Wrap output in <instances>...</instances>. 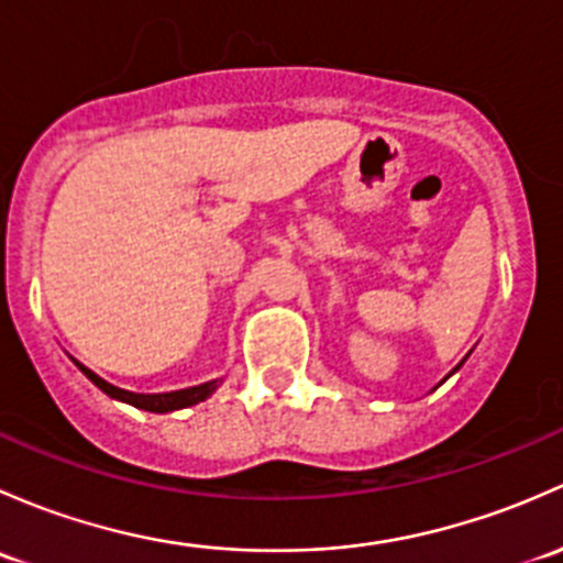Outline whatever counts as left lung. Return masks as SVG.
Here are the masks:
<instances>
[{
    "label": "left lung",
    "mask_w": 563,
    "mask_h": 563,
    "mask_svg": "<svg viewBox=\"0 0 563 563\" xmlns=\"http://www.w3.org/2000/svg\"><path fill=\"white\" fill-rule=\"evenodd\" d=\"M463 361H466V357H463ZM463 361H461V366H463ZM461 366H457V368H461ZM457 368H455V371H457Z\"/></svg>",
    "instance_id": "left-lung-1"
}]
</instances>
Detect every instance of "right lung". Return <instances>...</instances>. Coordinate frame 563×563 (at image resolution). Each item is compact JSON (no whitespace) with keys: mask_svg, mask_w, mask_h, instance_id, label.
<instances>
[{"mask_svg":"<svg viewBox=\"0 0 563 563\" xmlns=\"http://www.w3.org/2000/svg\"><path fill=\"white\" fill-rule=\"evenodd\" d=\"M75 366L84 371V374L89 376V379L95 382L102 393H108L110 398H115V401L132 404V407L146 409V411H159V415H165V411H173V409H187V407H195V404L206 401V398L217 390L219 382H222V379H213V382H206V385L187 387V390H173V393H130V390H121V387L110 385V382L102 379V376H97L95 371L80 366V363H75Z\"/></svg>","mask_w":563,"mask_h":563,"instance_id":"right-lung-1","label":"right lung"}]
</instances>
